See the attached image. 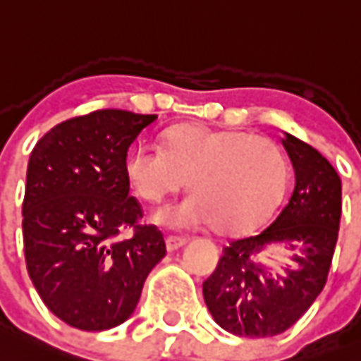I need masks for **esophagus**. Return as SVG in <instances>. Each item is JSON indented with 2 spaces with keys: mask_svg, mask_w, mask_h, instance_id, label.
Segmentation results:
<instances>
[{
  "mask_svg": "<svg viewBox=\"0 0 361 361\" xmlns=\"http://www.w3.org/2000/svg\"><path fill=\"white\" fill-rule=\"evenodd\" d=\"M184 245H186V239H183V237H166V247H167V252H175V250H178V248H183Z\"/></svg>",
  "mask_w": 361,
  "mask_h": 361,
  "instance_id": "34e87169",
  "label": "esophagus"
}]
</instances>
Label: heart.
<instances>
[{"label":"heart","mask_w":361,"mask_h":361,"mask_svg":"<svg viewBox=\"0 0 361 361\" xmlns=\"http://www.w3.org/2000/svg\"><path fill=\"white\" fill-rule=\"evenodd\" d=\"M124 173L149 203L177 194L186 183L192 195L156 212L173 230L207 224L224 233L252 230L275 212L288 184L286 158L271 139L195 122L169 128L161 149H131Z\"/></svg>","instance_id":"heart-1"}]
</instances>
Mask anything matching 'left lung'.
Segmentation results:
<instances>
[{
  "label": "left lung",
  "instance_id": "obj_1",
  "mask_svg": "<svg viewBox=\"0 0 361 361\" xmlns=\"http://www.w3.org/2000/svg\"><path fill=\"white\" fill-rule=\"evenodd\" d=\"M295 186L281 214L258 235L231 241L203 282L207 309L241 337H273L292 328L328 281L341 222V178L311 145L284 133ZM273 244L293 250L296 267L279 276L259 262Z\"/></svg>",
  "mask_w": 361,
  "mask_h": 361
}]
</instances>
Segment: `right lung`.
I'll return each instance as SVG.
<instances>
[{
	"mask_svg": "<svg viewBox=\"0 0 361 361\" xmlns=\"http://www.w3.org/2000/svg\"><path fill=\"white\" fill-rule=\"evenodd\" d=\"M156 114L103 109L66 120L33 147L22 203L24 254L44 305L69 326L103 331L135 311L142 284L166 256L141 226L124 161ZM133 229L131 240L119 233Z\"/></svg>",
	"mask_w": 361,
	"mask_h": 361,
	"instance_id": "right-lung-1",
	"label": "right lung"
}]
</instances>
